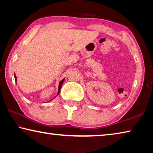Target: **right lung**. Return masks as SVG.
I'll use <instances>...</instances> for the list:
<instances>
[{"instance_id":"obj_1","label":"right lung","mask_w":153,"mask_h":153,"mask_svg":"<svg viewBox=\"0 0 153 153\" xmlns=\"http://www.w3.org/2000/svg\"><path fill=\"white\" fill-rule=\"evenodd\" d=\"M15 80H16V81H17V77H16V76H15ZM64 79H62L61 81L60 82V83H59V91H58L57 94H59V92H60V90H61V86H62V84H63V82H64Z\"/></svg>"}]
</instances>
